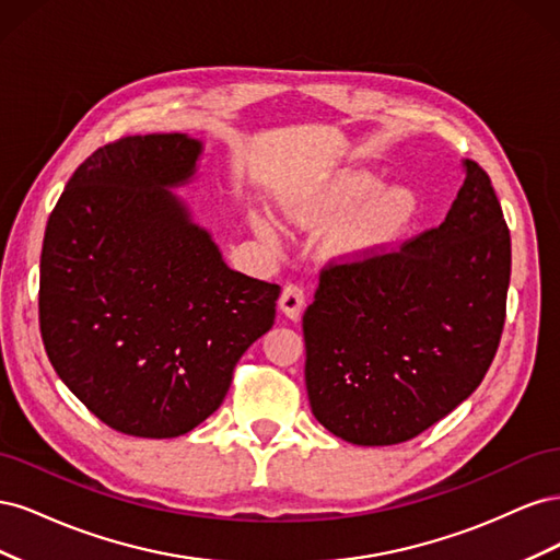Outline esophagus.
I'll return each instance as SVG.
<instances>
[{
  "label": "esophagus",
  "mask_w": 560,
  "mask_h": 560,
  "mask_svg": "<svg viewBox=\"0 0 560 560\" xmlns=\"http://www.w3.org/2000/svg\"><path fill=\"white\" fill-rule=\"evenodd\" d=\"M278 306L290 319H299L303 308H306V294H303L299 284H287L280 294Z\"/></svg>",
  "instance_id": "esophagus-1"
}]
</instances>
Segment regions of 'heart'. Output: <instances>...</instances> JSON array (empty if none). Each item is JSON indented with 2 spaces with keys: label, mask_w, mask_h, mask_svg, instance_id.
<instances>
[{
  "label": "heart",
  "mask_w": 560,
  "mask_h": 560,
  "mask_svg": "<svg viewBox=\"0 0 560 560\" xmlns=\"http://www.w3.org/2000/svg\"><path fill=\"white\" fill-rule=\"evenodd\" d=\"M378 186L381 179L371 173L334 175L287 196L282 202V212L287 222L294 226H315L327 222L334 214L348 210L366 195L375 194ZM416 194L404 189V186H389V189H383L362 202L360 208H354L334 226L329 235V249L336 257L350 261L381 257V254L399 245L406 231L416 222ZM254 226H257L259 235H264L266 241L276 238V226L266 217H259Z\"/></svg>",
  "instance_id": "obj_1"
}]
</instances>
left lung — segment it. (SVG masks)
Returning <instances> with one entry per match:
<instances>
[{
	"label": "left lung",
	"mask_w": 560,
	"mask_h": 560,
	"mask_svg": "<svg viewBox=\"0 0 560 560\" xmlns=\"http://www.w3.org/2000/svg\"><path fill=\"white\" fill-rule=\"evenodd\" d=\"M436 229L397 252L329 264L303 313L313 416L358 446L409 442L463 404L493 362L512 238L483 167Z\"/></svg>",
	"instance_id": "obj_1"
}]
</instances>
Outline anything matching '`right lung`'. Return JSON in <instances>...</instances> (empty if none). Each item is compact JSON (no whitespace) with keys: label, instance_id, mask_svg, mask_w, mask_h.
Listing matches in <instances>:
<instances>
[{"label":"right lung","instance_id":"right-lung-1","mask_svg":"<svg viewBox=\"0 0 560 560\" xmlns=\"http://www.w3.org/2000/svg\"><path fill=\"white\" fill-rule=\"evenodd\" d=\"M202 142L132 135L100 147L48 217L39 327L60 381L116 432L171 439L224 401L280 287L224 264L173 189Z\"/></svg>","mask_w":560,"mask_h":560}]
</instances>
